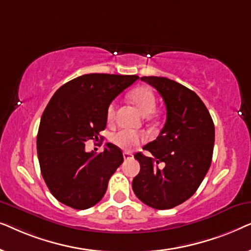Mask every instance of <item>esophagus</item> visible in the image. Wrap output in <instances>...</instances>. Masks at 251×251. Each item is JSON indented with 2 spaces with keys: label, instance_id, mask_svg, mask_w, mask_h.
Instances as JSON below:
<instances>
[{
  "label": "esophagus",
  "instance_id": "obj_1",
  "mask_svg": "<svg viewBox=\"0 0 251 251\" xmlns=\"http://www.w3.org/2000/svg\"><path fill=\"white\" fill-rule=\"evenodd\" d=\"M123 157H125V160L132 159V157H133V154H132V153H130V152H123Z\"/></svg>",
  "mask_w": 251,
  "mask_h": 251
}]
</instances>
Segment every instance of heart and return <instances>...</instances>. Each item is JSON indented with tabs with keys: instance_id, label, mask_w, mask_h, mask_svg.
<instances>
[{
	"instance_id": "b5f03b06",
	"label": "heart",
	"mask_w": 251,
	"mask_h": 251,
	"mask_svg": "<svg viewBox=\"0 0 251 251\" xmlns=\"http://www.w3.org/2000/svg\"><path fill=\"white\" fill-rule=\"evenodd\" d=\"M131 101L135 104L137 108L143 115H150L154 112L156 107V98L152 89L149 87H138L130 92L129 95ZM116 112V105L115 102H111L107 107V115L108 121H113L115 118ZM144 139V136L136 131H131V130H120V131L115 132L112 136V143L119 149L129 151L131 150L133 146L138 145V144Z\"/></svg>"
}]
</instances>
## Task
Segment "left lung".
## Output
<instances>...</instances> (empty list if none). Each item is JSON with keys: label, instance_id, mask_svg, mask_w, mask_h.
I'll list each match as a JSON object with an SVG mask.
<instances>
[{"label": "left lung", "instance_id": "8db88e82", "mask_svg": "<svg viewBox=\"0 0 251 251\" xmlns=\"http://www.w3.org/2000/svg\"><path fill=\"white\" fill-rule=\"evenodd\" d=\"M163 98L167 121L160 135L135 154L140 171L132 180L137 198L154 209L183 203L200 186L211 164L215 126L194 91L167 77L143 76Z\"/></svg>", "mask_w": 251, "mask_h": 251}]
</instances>
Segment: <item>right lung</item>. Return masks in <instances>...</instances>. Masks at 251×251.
Wrapping results in <instances>:
<instances>
[{
  "instance_id": "right-lung-1",
  "label": "right lung",
  "mask_w": 251,
  "mask_h": 251,
  "mask_svg": "<svg viewBox=\"0 0 251 251\" xmlns=\"http://www.w3.org/2000/svg\"><path fill=\"white\" fill-rule=\"evenodd\" d=\"M137 75L84 74L54 92L37 132V156L43 179L58 201L84 210L98 203L109 178L123 162L111 143L104 152H85V142L106 128L108 105L131 85Z\"/></svg>"
}]
</instances>
